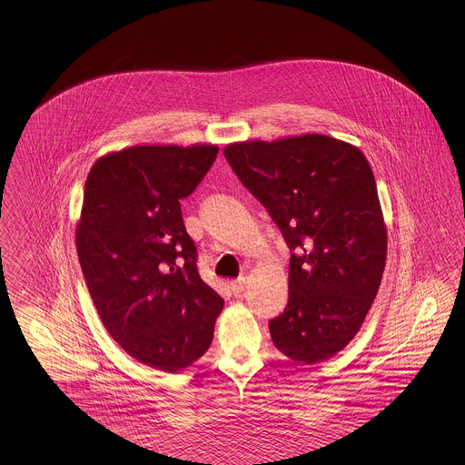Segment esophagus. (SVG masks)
Instances as JSON below:
<instances>
[{
  "label": "esophagus",
  "mask_w": 465,
  "mask_h": 465,
  "mask_svg": "<svg viewBox=\"0 0 465 465\" xmlns=\"http://www.w3.org/2000/svg\"><path fill=\"white\" fill-rule=\"evenodd\" d=\"M243 286H245V279L243 277H239L237 281L230 282V289H232L233 294H241L243 291Z\"/></svg>",
  "instance_id": "esophagus-1"
}]
</instances>
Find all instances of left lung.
<instances>
[{"label": "left lung", "instance_id": "left-lung-1", "mask_svg": "<svg viewBox=\"0 0 465 465\" xmlns=\"http://www.w3.org/2000/svg\"><path fill=\"white\" fill-rule=\"evenodd\" d=\"M223 153L292 251L272 341L294 362H322L351 343L381 282L387 226L373 171L359 148L322 134L232 143Z\"/></svg>", "mask_w": 465, "mask_h": 465}]
</instances>
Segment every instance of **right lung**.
<instances>
[{"label": "right lung", "instance_id": "obj_1", "mask_svg": "<svg viewBox=\"0 0 465 465\" xmlns=\"http://www.w3.org/2000/svg\"><path fill=\"white\" fill-rule=\"evenodd\" d=\"M218 150L133 146L101 156L85 183L76 251L92 302L127 354L169 373L207 352L224 305L200 279L179 203Z\"/></svg>", "mask_w": 465, "mask_h": 465}]
</instances>
